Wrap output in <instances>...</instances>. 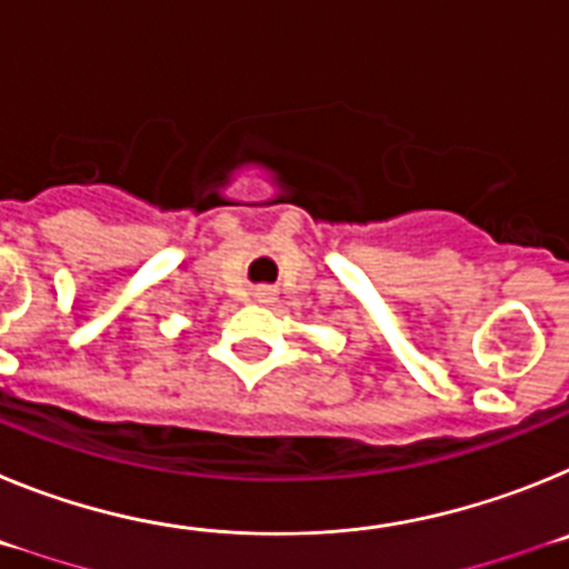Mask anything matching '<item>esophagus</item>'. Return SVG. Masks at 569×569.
Wrapping results in <instances>:
<instances>
[{
  "label": "esophagus",
  "mask_w": 569,
  "mask_h": 569,
  "mask_svg": "<svg viewBox=\"0 0 569 569\" xmlns=\"http://www.w3.org/2000/svg\"><path fill=\"white\" fill-rule=\"evenodd\" d=\"M276 290L273 288H259L256 290V301H273Z\"/></svg>",
  "instance_id": "34e87169"
}]
</instances>
